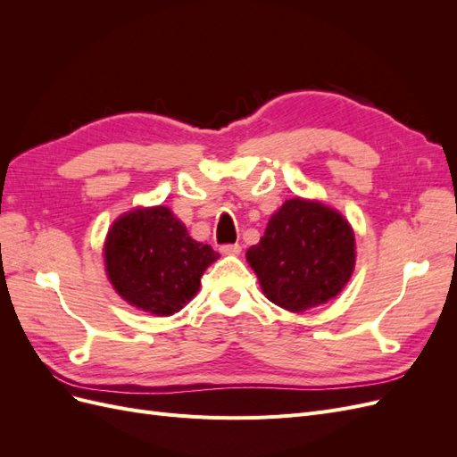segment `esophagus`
<instances>
[{
    "label": "esophagus",
    "instance_id": "34e87169",
    "mask_svg": "<svg viewBox=\"0 0 457 457\" xmlns=\"http://www.w3.org/2000/svg\"><path fill=\"white\" fill-rule=\"evenodd\" d=\"M242 252L240 244H228V245H220V253L225 255H238Z\"/></svg>",
    "mask_w": 457,
    "mask_h": 457
}]
</instances>
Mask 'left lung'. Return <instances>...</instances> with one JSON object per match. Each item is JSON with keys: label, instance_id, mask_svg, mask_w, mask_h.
Returning <instances> with one entry per match:
<instances>
[{"label": "left lung", "instance_id": "8db88e82", "mask_svg": "<svg viewBox=\"0 0 457 457\" xmlns=\"http://www.w3.org/2000/svg\"><path fill=\"white\" fill-rule=\"evenodd\" d=\"M262 294L289 312H305L337 297L356 262L354 230L318 200L289 198L245 253Z\"/></svg>", "mask_w": 457, "mask_h": 457}]
</instances>
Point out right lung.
I'll return each instance as SVG.
<instances>
[{
	"instance_id": "right-lung-1",
	"label": "right lung",
	"mask_w": 457,
	"mask_h": 457,
	"mask_svg": "<svg viewBox=\"0 0 457 457\" xmlns=\"http://www.w3.org/2000/svg\"><path fill=\"white\" fill-rule=\"evenodd\" d=\"M104 270L131 307L171 316L200 289L205 269L217 261L212 245L190 238L165 205L135 207L118 217L104 240Z\"/></svg>"
}]
</instances>
